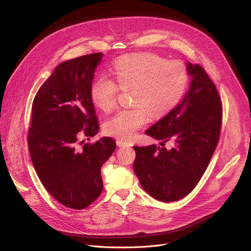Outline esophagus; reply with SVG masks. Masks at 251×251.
Listing matches in <instances>:
<instances>
[{"label": "esophagus", "mask_w": 251, "mask_h": 251, "mask_svg": "<svg viewBox=\"0 0 251 251\" xmlns=\"http://www.w3.org/2000/svg\"><path fill=\"white\" fill-rule=\"evenodd\" d=\"M116 144H117L118 147H125V146L128 145L126 142H124V141H122V140H117V141H116Z\"/></svg>", "instance_id": "esophagus-1"}]
</instances>
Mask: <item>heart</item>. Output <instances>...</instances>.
Here are the masks:
<instances>
[{
  "instance_id": "heart-1",
  "label": "heart",
  "mask_w": 251,
  "mask_h": 251,
  "mask_svg": "<svg viewBox=\"0 0 251 251\" xmlns=\"http://www.w3.org/2000/svg\"><path fill=\"white\" fill-rule=\"evenodd\" d=\"M113 80L100 77L91 87L93 103L105 112L112 111L121 90L132 89L130 109H123L107 120L105 132L120 140H131L144 126L148 114L161 118L174 109L184 96L189 74L184 63L153 53H134L119 58L114 66Z\"/></svg>"
}]
</instances>
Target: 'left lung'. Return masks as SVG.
Instances as JSON below:
<instances>
[{
    "label": "left lung",
    "mask_w": 251,
    "mask_h": 251,
    "mask_svg": "<svg viewBox=\"0 0 251 251\" xmlns=\"http://www.w3.org/2000/svg\"><path fill=\"white\" fill-rule=\"evenodd\" d=\"M187 70L191 83L182 101L145 132L162 140L163 146L170 140L175 146H134L133 169L142 188L164 202L181 200L195 189L221 134L223 108L216 85L201 65L188 61Z\"/></svg>",
    "instance_id": "1"
}]
</instances>
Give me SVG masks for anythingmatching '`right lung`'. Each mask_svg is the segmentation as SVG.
<instances>
[{"instance_id":"obj_1","label":"right lung","mask_w":251,"mask_h":251,"mask_svg":"<svg viewBox=\"0 0 251 251\" xmlns=\"http://www.w3.org/2000/svg\"><path fill=\"white\" fill-rule=\"evenodd\" d=\"M102 55L86 54L58 64L31 106L27 144L34 170L47 191L74 209L87 207L100 196L101 167L116 148L109 137L76 148L82 134L90 139L99 130L91 85Z\"/></svg>"}]
</instances>
